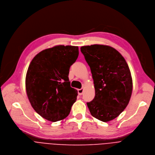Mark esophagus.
Here are the masks:
<instances>
[{
  "label": "esophagus",
  "mask_w": 155,
  "mask_h": 155,
  "mask_svg": "<svg viewBox=\"0 0 155 155\" xmlns=\"http://www.w3.org/2000/svg\"><path fill=\"white\" fill-rule=\"evenodd\" d=\"M78 94L79 95H82L83 94V92H84V89L83 88H81V89H78Z\"/></svg>",
  "instance_id": "esophagus-1"
}]
</instances>
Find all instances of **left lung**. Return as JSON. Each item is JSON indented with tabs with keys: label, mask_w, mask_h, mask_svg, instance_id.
Listing matches in <instances>:
<instances>
[{
	"label": "left lung",
	"mask_w": 155,
	"mask_h": 155,
	"mask_svg": "<svg viewBox=\"0 0 155 155\" xmlns=\"http://www.w3.org/2000/svg\"><path fill=\"white\" fill-rule=\"evenodd\" d=\"M89 65L95 96L87 103L91 115L104 122L117 117L128 106L133 80L125 59L114 48L94 45L81 48Z\"/></svg>",
	"instance_id": "8db88e82"
}]
</instances>
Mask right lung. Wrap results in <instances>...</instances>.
Returning a JSON list of instances; mask_svg holds the SVG:
<instances>
[{
    "instance_id": "obj_1",
    "label": "right lung",
    "mask_w": 155,
    "mask_h": 155,
    "mask_svg": "<svg viewBox=\"0 0 155 155\" xmlns=\"http://www.w3.org/2000/svg\"><path fill=\"white\" fill-rule=\"evenodd\" d=\"M78 55V46L58 45L41 51L31 61L26 92L32 107L43 118L55 122L69 115L78 91L71 87L68 74Z\"/></svg>"
}]
</instances>
